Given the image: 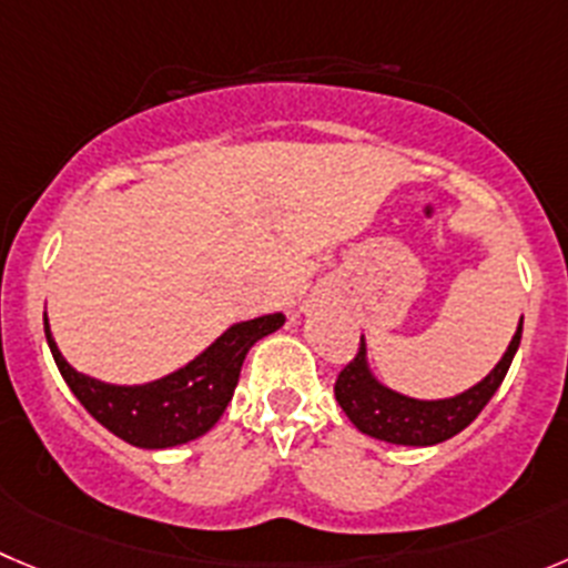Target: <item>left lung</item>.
<instances>
[{
    "mask_svg": "<svg viewBox=\"0 0 568 568\" xmlns=\"http://www.w3.org/2000/svg\"><path fill=\"white\" fill-rule=\"evenodd\" d=\"M521 326L524 317H518L510 345L485 379L446 398H415L387 387L371 368L368 343L362 334L359 354L337 376L334 396L351 424L376 440L396 443V446H435V443L449 440L457 432L466 429L483 413L485 404L494 398L501 379L507 376L513 356H516L518 343H521Z\"/></svg>",
    "mask_w": 568,
    "mask_h": 568,
    "instance_id": "1",
    "label": "left lung"
}]
</instances>
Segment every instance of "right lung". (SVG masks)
<instances>
[{
    "instance_id": "obj_1",
    "label": "right lung",
    "mask_w": 568,
    "mask_h": 568,
    "mask_svg": "<svg viewBox=\"0 0 568 568\" xmlns=\"http://www.w3.org/2000/svg\"><path fill=\"white\" fill-rule=\"evenodd\" d=\"M284 321L287 317L281 312H273L234 323L186 365L142 385H113L72 368L52 337L47 312L44 334L69 390L108 432L136 449H172L206 435L217 424L234 396L247 351L278 332Z\"/></svg>"
}]
</instances>
